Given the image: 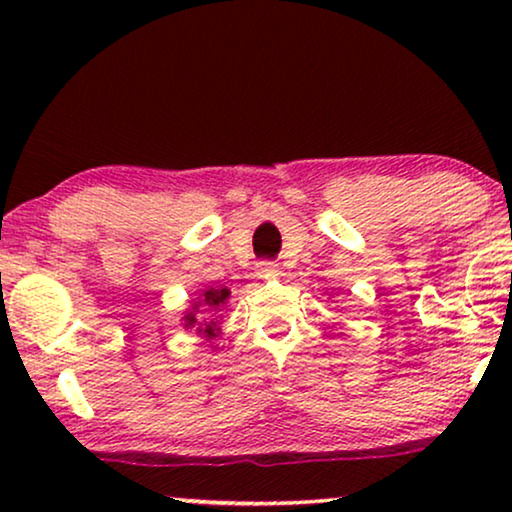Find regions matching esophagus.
Returning a JSON list of instances; mask_svg holds the SVG:
<instances>
[{"instance_id":"esophagus-1","label":"esophagus","mask_w":512,"mask_h":512,"mask_svg":"<svg viewBox=\"0 0 512 512\" xmlns=\"http://www.w3.org/2000/svg\"><path fill=\"white\" fill-rule=\"evenodd\" d=\"M256 275L263 277V279H272L279 275V265L272 263V261H261L256 263Z\"/></svg>"}]
</instances>
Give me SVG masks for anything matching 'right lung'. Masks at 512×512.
Returning a JSON list of instances; mask_svg holds the SVG:
<instances>
[{
  "instance_id": "add662e5",
  "label": "right lung",
  "mask_w": 512,
  "mask_h": 512,
  "mask_svg": "<svg viewBox=\"0 0 512 512\" xmlns=\"http://www.w3.org/2000/svg\"><path fill=\"white\" fill-rule=\"evenodd\" d=\"M228 296H230L228 289H205V291H202L200 296L193 300L191 310L186 312V317H184L186 324L184 326L186 328H195V331L202 333L209 340L216 338V333H219V324H216V321H214V314L221 312L219 307L226 305ZM198 313L203 314V318L206 319L205 322L199 321Z\"/></svg>"
}]
</instances>
